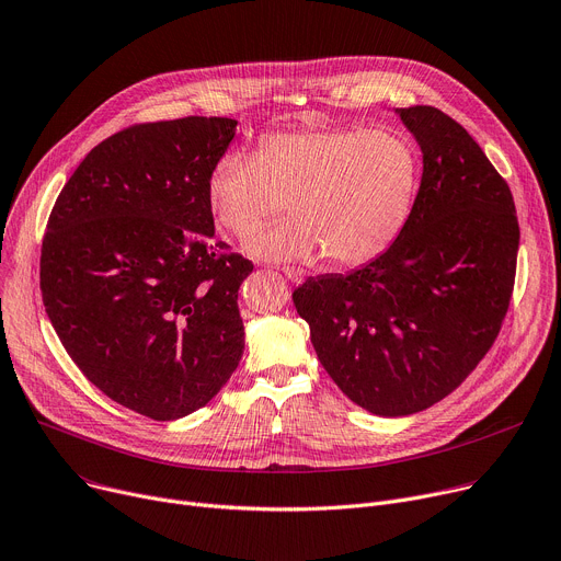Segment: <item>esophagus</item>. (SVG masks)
<instances>
[{
  "label": "esophagus",
  "mask_w": 561,
  "mask_h": 561,
  "mask_svg": "<svg viewBox=\"0 0 561 561\" xmlns=\"http://www.w3.org/2000/svg\"><path fill=\"white\" fill-rule=\"evenodd\" d=\"M283 274L291 280V283H300V280H304V270H298V267H283Z\"/></svg>",
  "instance_id": "obj_1"
}]
</instances>
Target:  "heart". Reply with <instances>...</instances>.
Here are the masks:
<instances>
[{
    "instance_id": "heart-1",
    "label": "heart",
    "mask_w": 561,
    "mask_h": 561,
    "mask_svg": "<svg viewBox=\"0 0 561 561\" xmlns=\"http://www.w3.org/2000/svg\"><path fill=\"white\" fill-rule=\"evenodd\" d=\"M417 186L411 141L391 127H306L227 152L208 178L213 218L244 240L289 204L294 222L249 240L270 261L325 253L334 265H364L402 231Z\"/></svg>"
}]
</instances>
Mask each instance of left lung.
Wrapping results in <instances>:
<instances>
[{"instance_id": "obj_1", "label": "left lung", "mask_w": 561, "mask_h": 561, "mask_svg": "<svg viewBox=\"0 0 561 561\" xmlns=\"http://www.w3.org/2000/svg\"><path fill=\"white\" fill-rule=\"evenodd\" d=\"M422 150V182L396 242L348 276L291 298L319 362L362 409L400 417L440 402L488 355L516 274L510 186L481 146L431 105L398 110Z\"/></svg>"}]
</instances>
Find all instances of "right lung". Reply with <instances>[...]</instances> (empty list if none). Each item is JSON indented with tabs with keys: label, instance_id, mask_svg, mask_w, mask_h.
Masks as SVG:
<instances>
[{
	"label": "right lung",
	"instance_id": "add662e5",
	"mask_svg": "<svg viewBox=\"0 0 561 561\" xmlns=\"http://www.w3.org/2000/svg\"><path fill=\"white\" fill-rule=\"evenodd\" d=\"M233 118L139 123L80 161L49 215L39 289L65 351L107 398L152 420L208 404L244 351L251 261L215 240L213 165Z\"/></svg>",
	"mask_w": 561,
	"mask_h": 561
}]
</instances>
